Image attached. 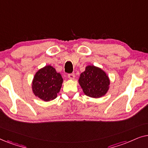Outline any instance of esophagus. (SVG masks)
Wrapping results in <instances>:
<instances>
[{"instance_id": "1", "label": "esophagus", "mask_w": 148, "mask_h": 148, "mask_svg": "<svg viewBox=\"0 0 148 148\" xmlns=\"http://www.w3.org/2000/svg\"><path fill=\"white\" fill-rule=\"evenodd\" d=\"M68 77L70 79H74L75 78V74L74 73H70L68 75Z\"/></svg>"}]
</instances>
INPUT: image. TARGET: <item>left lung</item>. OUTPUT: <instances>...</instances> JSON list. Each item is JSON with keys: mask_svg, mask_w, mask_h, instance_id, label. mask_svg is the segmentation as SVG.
<instances>
[{"mask_svg": "<svg viewBox=\"0 0 148 148\" xmlns=\"http://www.w3.org/2000/svg\"><path fill=\"white\" fill-rule=\"evenodd\" d=\"M79 84L84 94L91 98L104 96L109 89L110 79L104 71L94 65H88L82 73Z\"/></svg>", "mask_w": 148, "mask_h": 148, "instance_id": "obj_1", "label": "left lung"}]
</instances>
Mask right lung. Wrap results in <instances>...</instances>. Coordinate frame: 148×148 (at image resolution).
Segmentation results:
<instances>
[{"label":"right lung","instance_id":"right-lung-1","mask_svg":"<svg viewBox=\"0 0 148 148\" xmlns=\"http://www.w3.org/2000/svg\"><path fill=\"white\" fill-rule=\"evenodd\" d=\"M62 82L61 75L53 66L47 65L36 73L32 82V91L36 96L48 102L57 97Z\"/></svg>","mask_w":148,"mask_h":148}]
</instances>
